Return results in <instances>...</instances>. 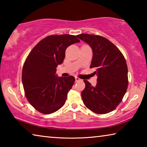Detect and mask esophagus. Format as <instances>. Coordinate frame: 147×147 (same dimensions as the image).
Listing matches in <instances>:
<instances>
[{
  "mask_svg": "<svg viewBox=\"0 0 147 147\" xmlns=\"http://www.w3.org/2000/svg\"><path fill=\"white\" fill-rule=\"evenodd\" d=\"M75 80H76V82H78V81H80L81 79L80 78H78V77L76 76V77H75Z\"/></svg>",
  "mask_w": 147,
  "mask_h": 147,
  "instance_id": "obj_1",
  "label": "esophagus"
}]
</instances>
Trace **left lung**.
<instances>
[{
    "label": "left lung",
    "instance_id": "8db88e82",
    "mask_svg": "<svg viewBox=\"0 0 147 147\" xmlns=\"http://www.w3.org/2000/svg\"><path fill=\"white\" fill-rule=\"evenodd\" d=\"M93 50L90 68L98 76L96 86L84 80L85 89L82 98L85 106L98 114L114 110L123 98L128 88V67L126 59L117 47L104 37L82 34L77 36Z\"/></svg>",
    "mask_w": 147,
    "mask_h": 147
}]
</instances>
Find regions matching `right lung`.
Listing matches in <instances>:
<instances>
[{"label":"right lung","mask_w":147,"mask_h":147,"mask_svg":"<svg viewBox=\"0 0 147 147\" xmlns=\"http://www.w3.org/2000/svg\"><path fill=\"white\" fill-rule=\"evenodd\" d=\"M80 41L73 35H52L39 41L27 56L22 72L24 94L40 113H53L65 103L75 78H58L56 68L63 63L67 48Z\"/></svg>","instance_id":"obj_1"}]
</instances>
